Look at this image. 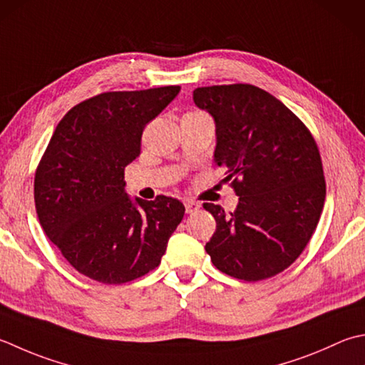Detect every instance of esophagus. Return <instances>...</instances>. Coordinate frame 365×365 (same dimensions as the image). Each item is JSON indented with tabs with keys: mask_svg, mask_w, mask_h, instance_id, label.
<instances>
[{
	"mask_svg": "<svg viewBox=\"0 0 365 365\" xmlns=\"http://www.w3.org/2000/svg\"><path fill=\"white\" fill-rule=\"evenodd\" d=\"M183 204H185V209H187V213H195V212L201 209V204L192 201V199H187V201H185Z\"/></svg>",
	"mask_w": 365,
	"mask_h": 365,
	"instance_id": "esophagus-1",
	"label": "esophagus"
}]
</instances>
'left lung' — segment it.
<instances>
[{
	"mask_svg": "<svg viewBox=\"0 0 365 365\" xmlns=\"http://www.w3.org/2000/svg\"><path fill=\"white\" fill-rule=\"evenodd\" d=\"M215 120L213 158L239 196L217 221L205 252L226 275L258 282L283 272L309 244L323 212L326 182L319 150L307 126L282 101L255 85H213L192 91Z\"/></svg>",
	"mask_w": 365,
	"mask_h": 365,
	"instance_id": "obj_1",
	"label": "left lung"
}]
</instances>
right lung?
I'll use <instances>...</instances> for the list:
<instances>
[{"label": "right lung", "instance_id": "add662e5", "mask_svg": "<svg viewBox=\"0 0 365 365\" xmlns=\"http://www.w3.org/2000/svg\"><path fill=\"white\" fill-rule=\"evenodd\" d=\"M180 87L107 91L74 106L50 139L34 175L39 223L77 272L106 284L158 267L185 215L174 197L134 201L125 168L140 153L144 128Z\"/></svg>", "mask_w": 365, "mask_h": 365}]
</instances>
